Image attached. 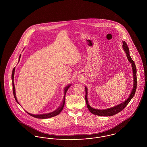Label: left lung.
Returning <instances> with one entry per match:
<instances>
[{
    "mask_svg": "<svg viewBox=\"0 0 147 147\" xmlns=\"http://www.w3.org/2000/svg\"><path fill=\"white\" fill-rule=\"evenodd\" d=\"M122 47L125 51V53L127 54V57L130 63H131V66L133 67V73L134 78V86L133 88L131 90V92L128 98L124 101L123 102L121 103L120 105H118L115 107H111L106 109H94L91 107L88 102V98H87V88L86 87H85V90H86V95H85V99H86V102L87 108L89 111H90L92 114L94 115L98 116H110L115 115L116 114L119 113V112L122 111L125 107L127 106V105L129 103L130 101L131 100V98H133L136 89L137 88V77H136V68L135 66V63L134 62L131 58L130 57V54H129V48L128 45L126 44L125 41H123V45Z\"/></svg>",
    "mask_w": 147,
    "mask_h": 147,
    "instance_id": "left-lung-1",
    "label": "left lung"
}]
</instances>
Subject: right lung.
I'll use <instances>...</instances> for the list:
<instances>
[{
  "instance_id": "right-lung-1",
  "label": "right lung",
  "mask_w": 147,
  "mask_h": 147,
  "mask_svg": "<svg viewBox=\"0 0 147 147\" xmlns=\"http://www.w3.org/2000/svg\"><path fill=\"white\" fill-rule=\"evenodd\" d=\"M20 56L21 55H20L19 58V60H20ZM14 71H15V67L13 69V71H12V86H13V92L14 97L15 98L17 102L18 103V104H19V102L17 100V98H16V90H15V87H14ZM71 86V85H68L67 86V87H65V88L64 89V98L63 99V102H62V104L61 105L60 107H59L58 108V109H57L56 111H53L52 113H48V114H39V115H34V114H30L28 112H27L30 115L34 117H36V118H38V119H47V118H50V117H54L55 116L58 115V114H59L60 113V112L62 111L63 107H64V105H65V95H66V93L67 92V90L68 89V88H69V87Z\"/></svg>"
}]
</instances>
